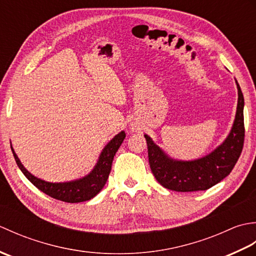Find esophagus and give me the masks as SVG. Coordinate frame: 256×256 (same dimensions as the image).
Here are the masks:
<instances>
[{"label": "esophagus", "mask_w": 256, "mask_h": 256, "mask_svg": "<svg viewBox=\"0 0 256 256\" xmlns=\"http://www.w3.org/2000/svg\"><path fill=\"white\" fill-rule=\"evenodd\" d=\"M138 126H134V125H132V131H135V132H136V131H138Z\"/></svg>", "instance_id": "34e87169"}]
</instances>
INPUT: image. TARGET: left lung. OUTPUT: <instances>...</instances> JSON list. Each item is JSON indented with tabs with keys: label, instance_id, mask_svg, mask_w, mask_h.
I'll return each mask as SVG.
<instances>
[{
	"label": "left lung",
	"instance_id": "8db88e82",
	"mask_svg": "<svg viewBox=\"0 0 256 256\" xmlns=\"http://www.w3.org/2000/svg\"><path fill=\"white\" fill-rule=\"evenodd\" d=\"M238 86V106L233 126L224 142L214 152L194 160H177L165 154L148 135V162L152 172L162 187L174 192H188L206 190L226 178L236 166L244 144V98Z\"/></svg>",
	"mask_w": 256,
	"mask_h": 256
}]
</instances>
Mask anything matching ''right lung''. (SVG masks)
Returning a JSON list of instances; mask_svg holds the SVG:
<instances>
[{
    "label": "right lung",
    "instance_id": "right-lung-1",
    "mask_svg": "<svg viewBox=\"0 0 256 256\" xmlns=\"http://www.w3.org/2000/svg\"><path fill=\"white\" fill-rule=\"evenodd\" d=\"M124 138V131L116 134V136L106 145V148L102 150L94 168L88 174V175L67 182H50L32 175V174L22 165L18 155L15 154L12 145H10V148H12L16 164H18L20 170L24 174L25 177L28 179L35 187L40 189V192L50 196L52 198L64 201V202L74 204L82 202V201L92 199L101 192V189L103 187H104V184L108 180V177L110 175L114 155H116L118 148L123 143Z\"/></svg>",
    "mask_w": 256,
    "mask_h": 256
}]
</instances>
